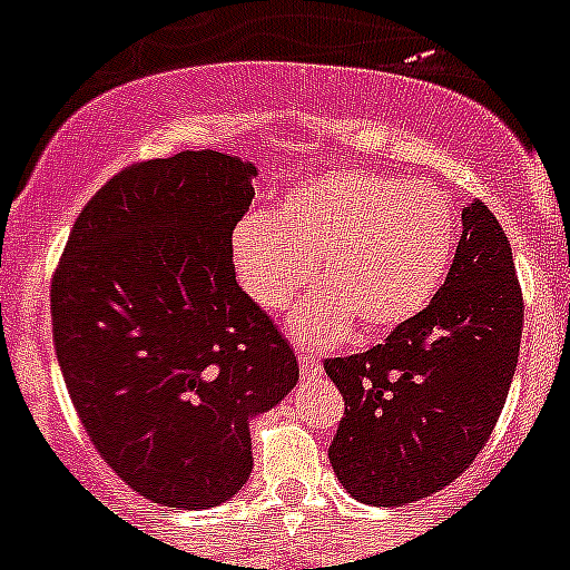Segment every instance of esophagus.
I'll use <instances>...</instances> for the list:
<instances>
[{
    "label": "esophagus",
    "mask_w": 570,
    "mask_h": 570,
    "mask_svg": "<svg viewBox=\"0 0 570 570\" xmlns=\"http://www.w3.org/2000/svg\"><path fill=\"white\" fill-rule=\"evenodd\" d=\"M299 374H302V380H314V376L322 374V362L316 360L314 354H305V351H302V354H299Z\"/></svg>",
    "instance_id": "1"
}]
</instances>
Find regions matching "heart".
Instances as JSON below:
<instances>
[{
    "instance_id": "b5f03b06",
    "label": "heart",
    "mask_w": 570,
    "mask_h": 570,
    "mask_svg": "<svg viewBox=\"0 0 570 570\" xmlns=\"http://www.w3.org/2000/svg\"><path fill=\"white\" fill-rule=\"evenodd\" d=\"M456 216L445 194L371 170H328L285 194L274 214L245 216L230 254L242 291L276 314L311 279L320 294L291 314L302 345L334 347L360 325L385 336L428 308L445 282Z\"/></svg>"
}]
</instances>
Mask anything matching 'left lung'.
Returning a JSON list of instances; mask_svg holds the SVG:
<instances>
[{"instance_id":"left-lung-1","label":"left lung","mask_w":570,"mask_h":570,"mask_svg":"<svg viewBox=\"0 0 570 570\" xmlns=\"http://www.w3.org/2000/svg\"><path fill=\"white\" fill-rule=\"evenodd\" d=\"M522 311L505 230L473 199L428 308L365 354L325 360L345 400L328 456L354 500L405 505L465 473L505 405Z\"/></svg>"}]
</instances>
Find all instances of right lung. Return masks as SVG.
<instances>
[{"mask_svg":"<svg viewBox=\"0 0 570 570\" xmlns=\"http://www.w3.org/2000/svg\"><path fill=\"white\" fill-rule=\"evenodd\" d=\"M254 176L219 150L130 165L85 205L50 282L79 420L116 476L159 505L230 500L254 465L248 422L299 380L230 262Z\"/></svg>","mask_w":570,"mask_h":570,"instance_id":"right-lung-1","label":"right lung"}]
</instances>
